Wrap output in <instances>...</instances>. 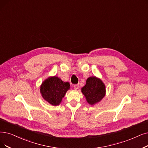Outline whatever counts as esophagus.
Masks as SVG:
<instances>
[{
  "mask_svg": "<svg viewBox=\"0 0 148 148\" xmlns=\"http://www.w3.org/2000/svg\"><path fill=\"white\" fill-rule=\"evenodd\" d=\"M73 87H74V88H75V90L78 89V88H79V84H75L73 86Z\"/></svg>",
  "mask_w": 148,
  "mask_h": 148,
  "instance_id": "1",
  "label": "esophagus"
}]
</instances>
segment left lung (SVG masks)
<instances>
[{
	"label": "left lung",
	"mask_w": 148,
	"mask_h": 148,
	"mask_svg": "<svg viewBox=\"0 0 148 148\" xmlns=\"http://www.w3.org/2000/svg\"><path fill=\"white\" fill-rule=\"evenodd\" d=\"M87 101L91 105L95 104L101 100L105 96V86L103 82L96 77H89L86 85L81 88Z\"/></svg>",
	"instance_id": "8db88e82"
}]
</instances>
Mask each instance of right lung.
<instances>
[{
	"mask_svg": "<svg viewBox=\"0 0 148 148\" xmlns=\"http://www.w3.org/2000/svg\"><path fill=\"white\" fill-rule=\"evenodd\" d=\"M69 88V82H64L60 78L54 76L43 82L40 87V93L47 101L53 106H57L61 102Z\"/></svg>",
	"mask_w": 148,
	"mask_h": 148,
	"instance_id": "obj_1",
	"label": "right lung"
}]
</instances>
